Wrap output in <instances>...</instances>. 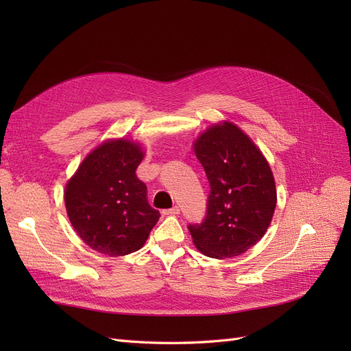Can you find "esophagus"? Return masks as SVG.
Here are the masks:
<instances>
[{
  "instance_id": "esophagus-1",
  "label": "esophagus",
  "mask_w": 351,
  "mask_h": 351,
  "mask_svg": "<svg viewBox=\"0 0 351 351\" xmlns=\"http://www.w3.org/2000/svg\"><path fill=\"white\" fill-rule=\"evenodd\" d=\"M180 214V208L174 206L171 209H165L164 210V215H178Z\"/></svg>"
}]
</instances>
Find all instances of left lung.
<instances>
[{"mask_svg":"<svg viewBox=\"0 0 351 351\" xmlns=\"http://www.w3.org/2000/svg\"><path fill=\"white\" fill-rule=\"evenodd\" d=\"M193 151L210 186L205 221L189 226L193 244L209 258L240 256L265 236L277 206L269 162L237 124L226 120L202 132Z\"/></svg>","mask_w":351,"mask_h":351,"instance_id":"left-lung-1","label":"left lung"}]
</instances>
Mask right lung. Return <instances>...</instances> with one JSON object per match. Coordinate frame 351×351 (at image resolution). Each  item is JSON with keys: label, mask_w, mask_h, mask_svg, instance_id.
Returning <instances> with one entry per match:
<instances>
[{"label": "right lung", "mask_w": 351, "mask_h": 351, "mask_svg": "<svg viewBox=\"0 0 351 351\" xmlns=\"http://www.w3.org/2000/svg\"><path fill=\"white\" fill-rule=\"evenodd\" d=\"M145 158L141 142L107 139L84 156L64 189L67 217L88 246L107 256H125L143 247L159 219L136 177Z\"/></svg>", "instance_id": "add662e5"}]
</instances>
